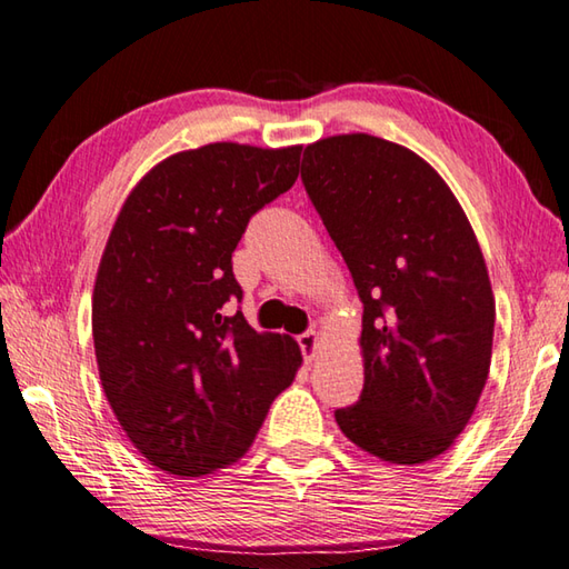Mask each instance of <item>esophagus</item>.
<instances>
[{"mask_svg":"<svg viewBox=\"0 0 569 569\" xmlns=\"http://www.w3.org/2000/svg\"><path fill=\"white\" fill-rule=\"evenodd\" d=\"M297 345H300V350H302V355H305V360H307V362H312V360H315V355H317V345H320V337H317V332H315V330H310V332H302L300 337H297Z\"/></svg>","mask_w":569,"mask_h":569,"instance_id":"1","label":"esophagus"}]
</instances>
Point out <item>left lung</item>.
Returning <instances> with one entry per match:
<instances>
[{"mask_svg": "<svg viewBox=\"0 0 569 569\" xmlns=\"http://www.w3.org/2000/svg\"><path fill=\"white\" fill-rule=\"evenodd\" d=\"M302 184L365 307V387L335 420L385 462L432 460L490 372L495 297L472 227L422 157L372 134L307 147Z\"/></svg>", "mask_w": 569, "mask_h": 569, "instance_id": "1", "label": "left lung"}]
</instances>
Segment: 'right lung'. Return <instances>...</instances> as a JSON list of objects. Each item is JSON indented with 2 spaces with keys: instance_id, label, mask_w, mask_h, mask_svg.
<instances>
[{
  "instance_id": "obj_1",
  "label": "right lung",
  "mask_w": 569,
  "mask_h": 569,
  "mask_svg": "<svg viewBox=\"0 0 569 569\" xmlns=\"http://www.w3.org/2000/svg\"><path fill=\"white\" fill-rule=\"evenodd\" d=\"M302 147L217 142L159 162L119 212L99 262L92 335L107 402L159 470L209 475L247 452L302 362L242 312L232 252L295 184Z\"/></svg>"
}]
</instances>
